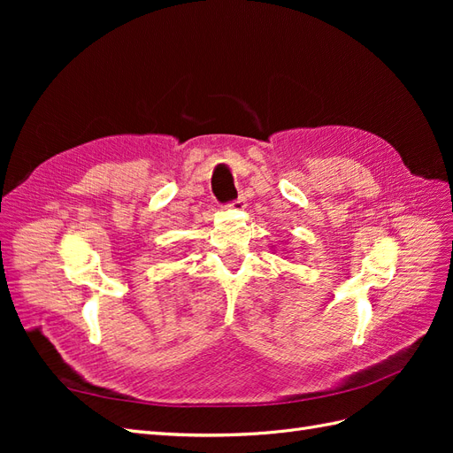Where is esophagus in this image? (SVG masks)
Here are the masks:
<instances>
[{
	"label": "esophagus",
	"instance_id": "esophagus-1",
	"mask_svg": "<svg viewBox=\"0 0 453 453\" xmlns=\"http://www.w3.org/2000/svg\"><path fill=\"white\" fill-rule=\"evenodd\" d=\"M245 205H248V202H245V198H243V196H240L238 200L230 202V203H228V208H232V210H243Z\"/></svg>",
	"mask_w": 453,
	"mask_h": 453
}]
</instances>
